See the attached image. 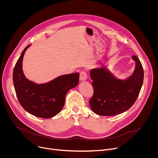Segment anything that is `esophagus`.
<instances>
[{
  "mask_svg": "<svg viewBox=\"0 0 158 158\" xmlns=\"http://www.w3.org/2000/svg\"><path fill=\"white\" fill-rule=\"evenodd\" d=\"M80 80L81 81H85L87 79V73L85 71H82L80 73Z\"/></svg>",
  "mask_w": 158,
  "mask_h": 158,
  "instance_id": "1",
  "label": "esophagus"
}]
</instances>
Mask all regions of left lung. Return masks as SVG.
<instances>
[{
  "label": "left lung",
  "instance_id": "obj_1",
  "mask_svg": "<svg viewBox=\"0 0 158 158\" xmlns=\"http://www.w3.org/2000/svg\"><path fill=\"white\" fill-rule=\"evenodd\" d=\"M132 58L136 62V69L126 81L116 79L105 67L91 71L94 93L89 106L94 113L105 116L118 115L136 101L143 83L144 70L139 58L136 56Z\"/></svg>",
  "mask_w": 158,
  "mask_h": 158
}]
</instances>
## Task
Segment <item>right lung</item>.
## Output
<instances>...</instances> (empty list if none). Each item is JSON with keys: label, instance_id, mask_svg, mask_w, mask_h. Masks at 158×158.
<instances>
[{"label": "right lung", "instance_id": "obj_1", "mask_svg": "<svg viewBox=\"0 0 158 158\" xmlns=\"http://www.w3.org/2000/svg\"><path fill=\"white\" fill-rule=\"evenodd\" d=\"M27 46L22 51L13 71V82L20 105L29 113L39 118L54 117L62 110L67 93L77 86L78 73L59 76L44 84L27 80L22 69V59Z\"/></svg>", "mask_w": 158, "mask_h": 158}]
</instances>
